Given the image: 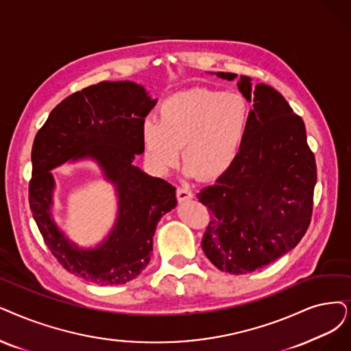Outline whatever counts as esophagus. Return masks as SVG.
Listing matches in <instances>:
<instances>
[{
	"instance_id": "esophagus-1",
	"label": "esophagus",
	"mask_w": 351,
	"mask_h": 351,
	"mask_svg": "<svg viewBox=\"0 0 351 351\" xmlns=\"http://www.w3.org/2000/svg\"><path fill=\"white\" fill-rule=\"evenodd\" d=\"M177 199H178V202H189L193 199V193L186 187H178L177 189Z\"/></svg>"
}]
</instances>
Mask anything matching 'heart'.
<instances>
[{
    "label": "heart",
    "mask_w": 351,
    "mask_h": 351,
    "mask_svg": "<svg viewBox=\"0 0 351 351\" xmlns=\"http://www.w3.org/2000/svg\"><path fill=\"white\" fill-rule=\"evenodd\" d=\"M249 109L242 96L194 88L176 93L158 109V121L141 125L144 156L154 173L177 167L183 147L189 176L216 180L234 164L243 145Z\"/></svg>",
    "instance_id": "1"
}]
</instances>
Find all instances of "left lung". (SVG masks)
Instances as JSON below:
<instances>
[{"label":"left lung","mask_w":351,"mask_h":351,"mask_svg":"<svg viewBox=\"0 0 351 351\" xmlns=\"http://www.w3.org/2000/svg\"><path fill=\"white\" fill-rule=\"evenodd\" d=\"M233 80L234 73H216ZM241 76L254 104L243 145L228 173L197 199L212 212L202 247L223 272H254L295 247L310 226L317 165L304 121L272 86Z\"/></svg>","instance_id":"obj_1"}]
</instances>
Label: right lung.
<instances>
[{
	"label": "right lung",
	"instance_id": "1",
	"mask_svg": "<svg viewBox=\"0 0 351 351\" xmlns=\"http://www.w3.org/2000/svg\"><path fill=\"white\" fill-rule=\"evenodd\" d=\"M157 99L130 80L101 82L67 96L34 138L29 202L47 247L66 271L97 285L127 284L151 259L160 219L177 206L176 187L134 165L144 152L141 125ZM88 159L116 187L119 215L95 248H79L52 220L51 170Z\"/></svg>",
	"mask_w": 351,
	"mask_h": 351
}]
</instances>
